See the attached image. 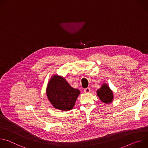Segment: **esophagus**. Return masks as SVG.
<instances>
[{
	"label": "esophagus",
	"mask_w": 148,
	"mask_h": 148,
	"mask_svg": "<svg viewBox=\"0 0 148 148\" xmlns=\"http://www.w3.org/2000/svg\"><path fill=\"white\" fill-rule=\"evenodd\" d=\"M84 92H85V93H89L91 91V89L90 88H87L84 89Z\"/></svg>",
	"instance_id": "1"
}]
</instances>
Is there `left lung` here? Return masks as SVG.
I'll use <instances>...</instances> for the list:
<instances>
[{"label":"left lung","instance_id":"obj_1","mask_svg":"<svg viewBox=\"0 0 148 148\" xmlns=\"http://www.w3.org/2000/svg\"><path fill=\"white\" fill-rule=\"evenodd\" d=\"M97 94L99 99L105 103H110L114 99L112 91L107 84H103L101 88L97 91Z\"/></svg>","mask_w":148,"mask_h":148}]
</instances>
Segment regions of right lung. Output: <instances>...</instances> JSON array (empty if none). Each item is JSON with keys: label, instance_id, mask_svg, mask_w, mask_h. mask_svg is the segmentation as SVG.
Masks as SVG:
<instances>
[{"label": "right lung", "instance_id": "1", "mask_svg": "<svg viewBox=\"0 0 148 148\" xmlns=\"http://www.w3.org/2000/svg\"><path fill=\"white\" fill-rule=\"evenodd\" d=\"M80 91L73 88L63 77L54 75L48 82L47 97L56 109L67 111L72 110Z\"/></svg>", "mask_w": 148, "mask_h": 148}]
</instances>
